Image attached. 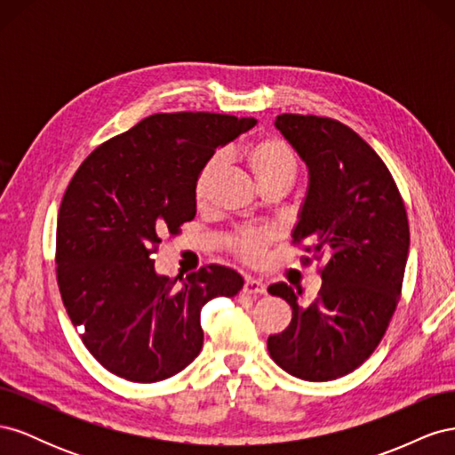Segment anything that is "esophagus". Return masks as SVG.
Listing matches in <instances>:
<instances>
[{
	"instance_id": "1",
	"label": "esophagus",
	"mask_w": 455,
	"mask_h": 455,
	"mask_svg": "<svg viewBox=\"0 0 455 455\" xmlns=\"http://www.w3.org/2000/svg\"><path fill=\"white\" fill-rule=\"evenodd\" d=\"M243 292L244 294H266V284L261 283V281H258V279L246 277L244 286H243Z\"/></svg>"
}]
</instances>
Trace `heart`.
<instances>
[{
  "label": "heart",
  "mask_w": 455,
  "mask_h": 455,
  "mask_svg": "<svg viewBox=\"0 0 455 455\" xmlns=\"http://www.w3.org/2000/svg\"><path fill=\"white\" fill-rule=\"evenodd\" d=\"M237 156L249 167L261 188L279 182L291 186L298 174L296 151L281 136H258V139L243 146L237 151ZM220 169H222V159L218 156L211 157L201 167L194 184V199L199 209L209 203L211 189L220 174ZM275 239H277V233L273 229L244 228L228 235L226 246L246 264H256L267 252Z\"/></svg>",
  "instance_id": "heart-1"
}]
</instances>
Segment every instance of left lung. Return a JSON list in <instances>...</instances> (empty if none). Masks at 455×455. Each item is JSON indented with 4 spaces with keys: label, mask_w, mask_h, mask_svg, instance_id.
Returning a JSON list of instances; mask_svg holds the SVG:
<instances>
[{
    "label": "left lung",
    "mask_w": 455,
    "mask_h": 455,
    "mask_svg": "<svg viewBox=\"0 0 455 455\" xmlns=\"http://www.w3.org/2000/svg\"><path fill=\"white\" fill-rule=\"evenodd\" d=\"M275 125L309 169L292 244L309 254L299 258L304 266L326 264L309 304L286 283L267 288L292 307L267 351L294 378L330 381L359 368L393 319L410 246L406 206L387 164L347 125L299 114H281Z\"/></svg>",
    "instance_id": "obj_1"
}]
</instances>
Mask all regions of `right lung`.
Segmentation results:
<instances>
[{"label":"right lung","instance_id":"obj_1","mask_svg":"<svg viewBox=\"0 0 455 455\" xmlns=\"http://www.w3.org/2000/svg\"><path fill=\"white\" fill-rule=\"evenodd\" d=\"M254 125V117L209 112L149 116L91 151L68 184L59 291L85 347L112 374L134 383L178 374L203 347V306L239 294L243 277L229 267L171 279L156 273L154 254L161 237L196 218L203 164Z\"/></svg>","mask_w":455,"mask_h":455}]
</instances>
